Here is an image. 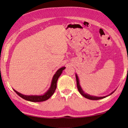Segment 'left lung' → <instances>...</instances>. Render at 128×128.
Instances as JSON below:
<instances>
[{"label":"left lung","instance_id":"8db88e82","mask_svg":"<svg viewBox=\"0 0 128 128\" xmlns=\"http://www.w3.org/2000/svg\"><path fill=\"white\" fill-rule=\"evenodd\" d=\"M76 78L77 86L78 90V92H80V94H81L82 95V96L85 97V98H87V99H90V100H99V99H101L104 98H106V96H103V97H97V96H91V95H89L88 94H85V93L83 92V90H82L81 86H80V85L79 80H78V76H77V74H76ZM113 92H112L111 94H112Z\"/></svg>","mask_w":128,"mask_h":128}]
</instances>
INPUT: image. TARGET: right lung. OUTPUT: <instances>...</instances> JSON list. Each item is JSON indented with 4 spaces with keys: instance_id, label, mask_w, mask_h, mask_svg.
Returning a JSON list of instances; mask_svg holds the SVG:
<instances>
[{
    "instance_id": "right-lung-1",
    "label": "right lung",
    "mask_w": 128,
    "mask_h": 128,
    "mask_svg": "<svg viewBox=\"0 0 128 128\" xmlns=\"http://www.w3.org/2000/svg\"><path fill=\"white\" fill-rule=\"evenodd\" d=\"M66 68V67H62V68H60L57 70V72L54 74V77L52 78V80L51 85L50 88H49L48 90L45 93L44 95H23L21 93L17 92V91L14 90L16 94L19 95L21 98H23L25 100L33 102H43L48 99L50 97L53 95V94L55 92V91L56 88V84H57V81L60 76L61 75L62 73V70Z\"/></svg>"
}]
</instances>
